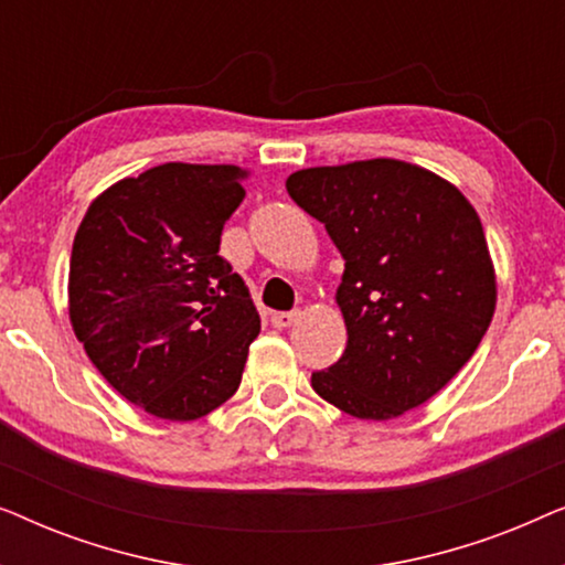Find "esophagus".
Listing matches in <instances>:
<instances>
[{
  "label": "esophagus",
  "instance_id": "obj_1",
  "mask_svg": "<svg viewBox=\"0 0 565 565\" xmlns=\"http://www.w3.org/2000/svg\"><path fill=\"white\" fill-rule=\"evenodd\" d=\"M300 319V311H280V313H273V327L277 329H288L292 327Z\"/></svg>",
  "mask_w": 565,
  "mask_h": 565
}]
</instances>
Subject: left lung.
Wrapping results in <instances>:
<instances>
[{"instance_id":"left-lung-1","label":"left lung","mask_w":565,"mask_h":565,"mask_svg":"<svg viewBox=\"0 0 565 565\" xmlns=\"http://www.w3.org/2000/svg\"><path fill=\"white\" fill-rule=\"evenodd\" d=\"M285 188L344 257L337 306L347 350L311 375L313 391L358 419L422 406L473 358L497 308L476 207L401 159L300 169Z\"/></svg>"}]
</instances>
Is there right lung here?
Returning <instances> with one entry per match:
<instances>
[{
    "label": "right lung",
    "mask_w": 565,
    "mask_h": 565,
    "mask_svg": "<svg viewBox=\"0 0 565 565\" xmlns=\"http://www.w3.org/2000/svg\"><path fill=\"white\" fill-rule=\"evenodd\" d=\"M249 172L169 161L92 200L68 262V321L107 383L157 419L234 396L259 313L221 257Z\"/></svg>",
    "instance_id": "obj_1"
}]
</instances>
